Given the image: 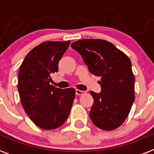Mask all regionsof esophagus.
I'll list each match as a JSON object with an SVG mask.
<instances>
[{
    "mask_svg": "<svg viewBox=\"0 0 154 154\" xmlns=\"http://www.w3.org/2000/svg\"><path fill=\"white\" fill-rule=\"evenodd\" d=\"M75 94L77 95V96H81V95H83V94H85V92H84V91L79 90V89H76Z\"/></svg>",
    "mask_w": 154,
    "mask_h": 154,
    "instance_id": "esophagus-1",
    "label": "esophagus"
}]
</instances>
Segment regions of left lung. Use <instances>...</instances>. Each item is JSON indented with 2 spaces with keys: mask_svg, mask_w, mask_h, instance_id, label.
I'll use <instances>...</instances> for the list:
<instances>
[{
  "mask_svg": "<svg viewBox=\"0 0 154 154\" xmlns=\"http://www.w3.org/2000/svg\"><path fill=\"white\" fill-rule=\"evenodd\" d=\"M71 46L82 55L90 72L101 77V92H90L94 99L91 120L101 130H115L126 120L135 100L130 58L106 40L82 39Z\"/></svg>",
  "mask_w": 154,
  "mask_h": 154,
  "instance_id": "obj_1",
  "label": "left lung"
}]
</instances>
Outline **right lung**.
Instances as JSON below:
<instances>
[{
	"instance_id": "add662e5",
	"label": "right lung",
	"mask_w": 154,
	"mask_h": 154,
	"mask_svg": "<svg viewBox=\"0 0 154 154\" xmlns=\"http://www.w3.org/2000/svg\"><path fill=\"white\" fill-rule=\"evenodd\" d=\"M70 45L66 42H44L31 50L18 73L19 96L24 111L36 126L54 130L69 117L75 96L73 88L58 89L50 85L51 75Z\"/></svg>"
}]
</instances>
